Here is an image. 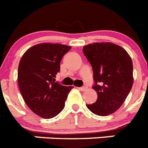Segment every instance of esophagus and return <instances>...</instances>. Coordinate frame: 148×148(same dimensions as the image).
<instances>
[{"label":"esophagus","mask_w":148,"mask_h":148,"mask_svg":"<svg viewBox=\"0 0 148 148\" xmlns=\"http://www.w3.org/2000/svg\"><path fill=\"white\" fill-rule=\"evenodd\" d=\"M78 88H79L80 91H85V90L87 89V87H86V86H82V87Z\"/></svg>","instance_id":"34e87169"}]
</instances>
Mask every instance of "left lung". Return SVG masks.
Here are the masks:
<instances>
[{
  "label": "left lung",
  "mask_w": 148,
  "mask_h": 148,
  "mask_svg": "<svg viewBox=\"0 0 148 148\" xmlns=\"http://www.w3.org/2000/svg\"><path fill=\"white\" fill-rule=\"evenodd\" d=\"M93 69L97 99L86 104L96 115L105 116L119 109L131 91L133 65L131 57L124 48L111 42H95L83 47Z\"/></svg>",
  "instance_id": "left-lung-1"
}]
</instances>
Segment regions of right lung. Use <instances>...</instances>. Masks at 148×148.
Masks as SVG:
<instances>
[{
    "instance_id": "obj_1",
    "label": "right lung",
    "mask_w": 148,
    "mask_h": 148,
    "mask_svg": "<svg viewBox=\"0 0 148 148\" xmlns=\"http://www.w3.org/2000/svg\"><path fill=\"white\" fill-rule=\"evenodd\" d=\"M71 46L41 43L25 51L18 67V85L29 109L44 119L56 116L65 107L73 86L55 82L60 63Z\"/></svg>"
}]
</instances>
